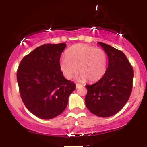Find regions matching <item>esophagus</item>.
Segmentation results:
<instances>
[{
  "mask_svg": "<svg viewBox=\"0 0 147 147\" xmlns=\"http://www.w3.org/2000/svg\"><path fill=\"white\" fill-rule=\"evenodd\" d=\"M82 84H76V88H78L79 87L82 86Z\"/></svg>",
  "mask_w": 147,
  "mask_h": 147,
  "instance_id": "1",
  "label": "esophagus"
}]
</instances>
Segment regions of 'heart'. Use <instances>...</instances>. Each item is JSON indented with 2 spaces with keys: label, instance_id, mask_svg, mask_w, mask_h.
<instances>
[{
  "label": "heart",
  "instance_id": "obj_1",
  "mask_svg": "<svg viewBox=\"0 0 147 147\" xmlns=\"http://www.w3.org/2000/svg\"><path fill=\"white\" fill-rule=\"evenodd\" d=\"M108 57L105 50L88 45H77L65 52L59 63L63 76L70 80L78 72L80 79L96 82L104 76L107 68ZM78 69H77V67Z\"/></svg>",
  "mask_w": 147,
  "mask_h": 147
}]
</instances>
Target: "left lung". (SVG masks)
<instances>
[{"mask_svg": "<svg viewBox=\"0 0 147 147\" xmlns=\"http://www.w3.org/2000/svg\"><path fill=\"white\" fill-rule=\"evenodd\" d=\"M98 44L107 53L108 67L100 80L86 85L85 104L95 115L109 117L119 112L128 102L133 89V69L121 51L105 43Z\"/></svg>", "mask_w": 147, "mask_h": 147, "instance_id": "1", "label": "left lung"}]
</instances>
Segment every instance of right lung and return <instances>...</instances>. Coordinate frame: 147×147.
<instances>
[{"mask_svg":"<svg viewBox=\"0 0 147 147\" xmlns=\"http://www.w3.org/2000/svg\"><path fill=\"white\" fill-rule=\"evenodd\" d=\"M65 47V43L41 45L24 56L17 69L22 101L40 119H53L61 114L75 89V84L66 80L59 67Z\"/></svg>","mask_w":147,"mask_h":147,"instance_id":"right-lung-1","label":"right lung"}]
</instances>
